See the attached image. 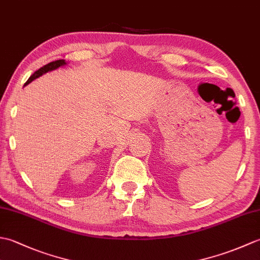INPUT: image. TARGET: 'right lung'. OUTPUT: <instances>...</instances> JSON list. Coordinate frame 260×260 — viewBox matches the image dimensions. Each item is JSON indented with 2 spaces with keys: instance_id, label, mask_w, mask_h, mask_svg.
Here are the masks:
<instances>
[{
  "instance_id": "right-lung-1",
  "label": "right lung",
  "mask_w": 260,
  "mask_h": 260,
  "mask_svg": "<svg viewBox=\"0 0 260 260\" xmlns=\"http://www.w3.org/2000/svg\"><path fill=\"white\" fill-rule=\"evenodd\" d=\"M67 64V62H66V60L63 59H60V60H56V61H52L50 63H48L46 66H43V67H41L39 70H37L35 74H33L29 79H27V81L24 84V86H26L27 84H30L31 81H33L35 79L39 78V77L45 75L47 73H49V71H52V70H56L58 69L59 67H62V66H66Z\"/></svg>"
}]
</instances>
